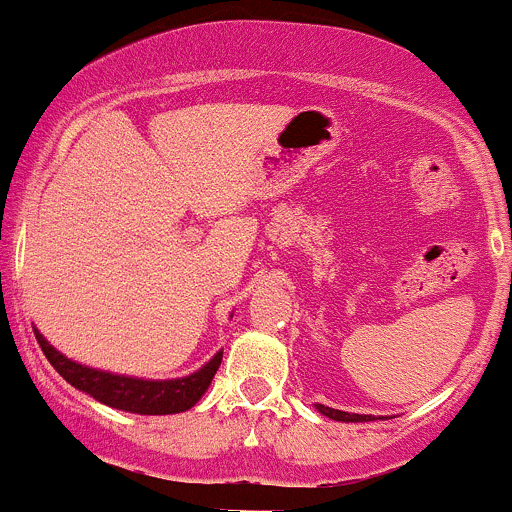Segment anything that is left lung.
<instances>
[{"mask_svg":"<svg viewBox=\"0 0 512 512\" xmlns=\"http://www.w3.org/2000/svg\"><path fill=\"white\" fill-rule=\"evenodd\" d=\"M317 409H319V413H324V416L333 418V421H343V423H363V421H372V418H375V416H360V413L329 409V406H324V404H317Z\"/></svg>","mask_w":512,"mask_h":512,"instance_id":"1","label":"left lung"}]
</instances>
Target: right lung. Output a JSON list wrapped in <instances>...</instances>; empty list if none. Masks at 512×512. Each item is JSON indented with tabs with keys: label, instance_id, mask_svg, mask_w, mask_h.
Wrapping results in <instances>:
<instances>
[{
	"label": "right lung",
	"instance_id": "1",
	"mask_svg": "<svg viewBox=\"0 0 512 512\" xmlns=\"http://www.w3.org/2000/svg\"><path fill=\"white\" fill-rule=\"evenodd\" d=\"M40 350L50 365L65 377L79 392L94 396L101 404L113 406V409L130 411V413H145V416H164V413H181L188 411L191 406L198 404L200 396L210 387L212 377H215L217 367L222 363V350L210 360L208 365L200 367L193 375L181 377V380H135V377L111 375V372L91 370L79 363H72L62 353L50 346L43 336L36 331Z\"/></svg>",
	"mask_w": 512,
	"mask_h": 512
}]
</instances>
